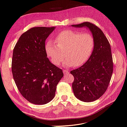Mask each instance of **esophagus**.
<instances>
[{
    "mask_svg": "<svg viewBox=\"0 0 127 127\" xmlns=\"http://www.w3.org/2000/svg\"><path fill=\"white\" fill-rule=\"evenodd\" d=\"M63 73H64V74H65V75L68 74L69 71L67 70H63Z\"/></svg>",
    "mask_w": 127,
    "mask_h": 127,
    "instance_id": "obj_1",
    "label": "esophagus"
}]
</instances>
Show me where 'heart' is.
I'll use <instances>...</instances> for the list:
<instances>
[{"label":"heart","mask_w":127,"mask_h":127,"mask_svg":"<svg viewBox=\"0 0 127 127\" xmlns=\"http://www.w3.org/2000/svg\"><path fill=\"white\" fill-rule=\"evenodd\" d=\"M94 47V39L89 33H82L74 30H65L57 34L54 41L48 40L45 43L46 53L54 65H59L65 58L64 67L79 66L83 64L91 56Z\"/></svg>","instance_id":"obj_1"}]
</instances>
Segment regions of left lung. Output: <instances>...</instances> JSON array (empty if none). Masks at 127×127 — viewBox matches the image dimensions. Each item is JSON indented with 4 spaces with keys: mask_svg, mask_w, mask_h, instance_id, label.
Masks as SVG:
<instances>
[{
    "mask_svg": "<svg viewBox=\"0 0 127 127\" xmlns=\"http://www.w3.org/2000/svg\"><path fill=\"white\" fill-rule=\"evenodd\" d=\"M71 26L87 28L94 39V49L88 60L70 71L74 78L72 88L75 97L84 102H93L103 95L111 79L113 63L110 44L101 29L92 23Z\"/></svg>",
    "mask_w": 127,
    "mask_h": 127,
    "instance_id": "obj_1",
    "label": "left lung"
}]
</instances>
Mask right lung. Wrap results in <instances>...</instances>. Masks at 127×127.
<instances>
[{
  "mask_svg": "<svg viewBox=\"0 0 127 127\" xmlns=\"http://www.w3.org/2000/svg\"><path fill=\"white\" fill-rule=\"evenodd\" d=\"M55 27H34L20 36L13 50L11 71L20 94L34 104L54 98L63 71L47 57L45 41Z\"/></svg>",
  "mask_w": 127,
  "mask_h": 127,
  "instance_id": "right-lung-1",
  "label": "right lung"
}]
</instances>
